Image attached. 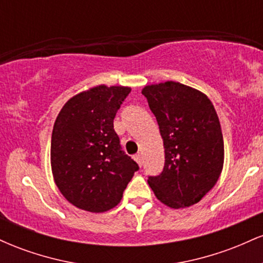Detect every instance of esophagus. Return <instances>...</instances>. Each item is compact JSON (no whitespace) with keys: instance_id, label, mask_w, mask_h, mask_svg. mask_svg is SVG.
I'll use <instances>...</instances> for the list:
<instances>
[{"instance_id":"esophagus-1","label":"esophagus","mask_w":263,"mask_h":263,"mask_svg":"<svg viewBox=\"0 0 263 263\" xmlns=\"http://www.w3.org/2000/svg\"><path fill=\"white\" fill-rule=\"evenodd\" d=\"M135 161L137 162L140 165H142V156H141V153H137V155L135 156Z\"/></svg>"}]
</instances>
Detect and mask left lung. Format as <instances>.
<instances>
[{
  "mask_svg": "<svg viewBox=\"0 0 263 263\" xmlns=\"http://www.w3.org/2000/svg\"><path fill=\"white\" fill-rule=\"evenodd\" d=\"M156 116L164 167L148 184L158 200L179 209L198 203L218 182L224 164L221 126L211 101L176 81L142 90Z\"/></svg>",
  "mask_w": 263,
  "mask_h": 263,
  "instance_id": "obj_1",
  "label": "left lung"
}]
</instances>
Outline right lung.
Here are the masks:
<instances>
[{
	"label": "right lung",
	"mask_w": 263,
	"mask_h": 263,
	"mask_svg": "<svg viewBox=\"0 0 263 263\" xmlns=\"http://www.w3.org/2000/svg\"><path fill=\"white\" fill-rule=\"evenodd\" d=\"M129 87L99 85L71 98L54 122V182L69 203L102 213L122 199L138 164L122 149L114 119Z\"/></svg>",
	"instance_id": "right-lung-1"
}]
</instances>
